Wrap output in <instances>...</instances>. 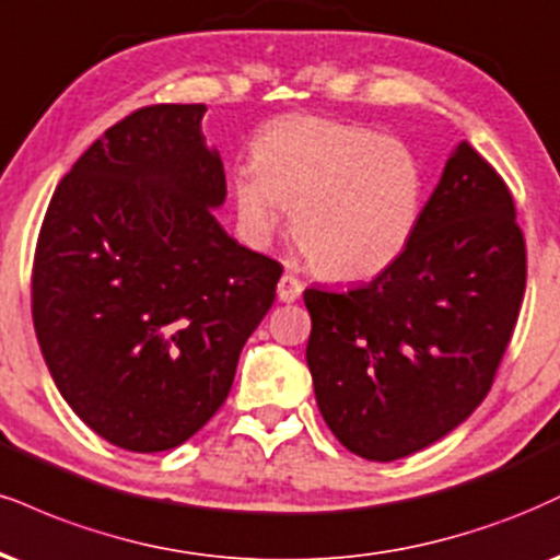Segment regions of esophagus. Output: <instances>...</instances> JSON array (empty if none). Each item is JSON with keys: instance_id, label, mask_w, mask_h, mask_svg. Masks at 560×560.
<instances>
[{"instance_id": "34e87169", "label": "esophagus", "mask_w": 560, "mask_h": 560, "mask_svg": "<svg viewBox=\"0 0 560 560\" xmlns=\"http://www.w3.org/2000/svg\"><path fill=\"white\" fill-rule=\"evenodd\" d=\"M302 294V281L294 273H284L279 281V300L281 302H294Z\"/></svg>"}]
</instances>
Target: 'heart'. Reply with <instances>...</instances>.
Returning a JSON list of instances; mask_svg holds the SVG:
<instances>
[{
  "label": "heart",
  "mask_w": 560,
  "mask_h": 560,
  "mask_svg": "<svg viewBox=\"0 0 560 560\" xmlns=\"http://www.w3.org/2000/svg\"><path fill=\"white\" fill-rule=\"evenodd\" d=\"M237 213L253 240H268L292 208L289 229L315 273L373 279L412 242L425 200L415 151L370 127L284 117L262 127L253 164L232 172Z\"/></svg>",
  "instance_id": "obj_1"
}]
</instances>
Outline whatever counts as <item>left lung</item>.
<instances>
[{
  "label": "left lung",
  "mask_w": 560,
  "mask_h": 560,
  "mask_svg": "<svg viewBox=\"0 0 560 560\" xmlns=\"http://www.w3.org/2000/svg\"><path fill=\"white\" fill-rule=\"evenodd\" d=\"M527 287L511 190L464 140L401 258L347 292L305 289L307 368L339 443L396 462L488 396Z\"/></svg>",
  "instance_id": "1"
}]
</instances>
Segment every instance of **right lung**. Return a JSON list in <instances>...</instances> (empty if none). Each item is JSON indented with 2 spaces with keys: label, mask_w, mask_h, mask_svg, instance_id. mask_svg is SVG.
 I'll return each instance as SVG.
<instances>
[{
  "label": "right lung",
  "mask_w": 560,
  "mask_h": 560,
  "mask_svg": "<svg viewBox=\"0 0 560 560\" xmlns=\"http://www.w3.org/2000/svg\"><path fill=\"white\" fill-rule=\"evenodd\" d=\"M203 114L156 104L109 127L54 190L33 255V326L59 394L135 454L219 412L284 271L215 221L226 177Z\"/></svg>",
  "instance_id": "right-lung-1"
}]
</instances>
